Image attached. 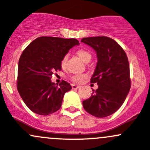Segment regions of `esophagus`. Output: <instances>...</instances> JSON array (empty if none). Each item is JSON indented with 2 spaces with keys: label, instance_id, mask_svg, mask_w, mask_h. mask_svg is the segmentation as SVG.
<instances>
[{
  "label": "esophagus",
  "instance_id": "1",
  "mask_svg": "<svg viewBox=\"0 0 150 150\" xmlns=\"http://www.w3.org/2000/svg\"><path fill=\"white\" fill-rule=\"evenodd\" d=\"M79 87H80V86L76 85V84H73V85H72V89H79Z\"/></svg>",
  "mask_w": 150,
  "mask_h": 150
}]
</instances>
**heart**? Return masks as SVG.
Here are the masks:
<instances>
[{
    "instance_id": "1",
    "label": "heart",
    "mask_w": 150,
    "mask_h": 150,
    "mask_svg": "<svg viewBox=\"0 0 150 150\" xmlns=\"http://www.w3.org/2000/svg\"><path fill=\"white\" fill-rule=\"evenodd\" d=\"M78 56L84 62L87 63L92 58V55L88 50H85V49H79V50H77L76 52ZM68 58V55H64V57L63 58L62 61H61V65L62 66H64L66 64V61H67ZM86 74H73L70 76V79L73 81L74 83H76V84H79L81 83L84 79H86Z\"/></svg>"
}]
</instances>
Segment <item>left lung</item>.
Segmentation results:
<instances>
[{"instance_id":"8db88e82","label":"left lung","mask_w":150,"mask_h":150,"mask_svg":"<svg viewBox=\"0 0 150 150\" xmlns=\"http://www.w3.org/2000/svg\"><path fill=\"white\" fill-rule=\"evenodd\" d=\"M81 42L91 46L98 55V63L91 83H97L98 89L83 101L87 112L104 118L116 112L124 103L131 88L129 64L121 46L108 37L84 38Z\"/></svg>"}]
</instances>
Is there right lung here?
I'll return each instance as SVG.
<instances>
[{"label": "right lung", "instance_id": "add662e5", "mask_svg": "<svg viewBox=\"0 0 150 150\" xmlns=\"http://www.w3.org/2000/svg\"><path fill=\"white\" fill-rule=\"evenodd\" d=\"M77 40L43 36L26 47L18 66L17 89L26 105L32 112L47 115L56 112L62 104L64 94L71 86L63 80L55 85L50 79L61 70V61Z\"/></svg>", "mask_w": 150, "mask_h": 150}]
</instances>
